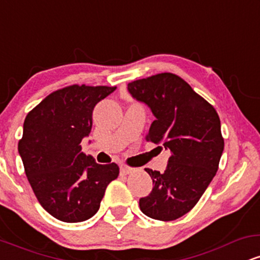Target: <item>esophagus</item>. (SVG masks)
<instances>
[{"label": "esophagus", "mask_w": 260, "mask_h": 260, "mask_svg": "<svg viewBox=\"0 0 260 260\" xmlns=\"http://www.w3.org/2000/svg\"><path fill=\"white\" fill-rule=\"evenodd\" d=\"M133 171H134V170L128 168V166H124V165L121 166V176H127V175L132 174Z\"/></svg>", "instance_id": "34e87169"}]
</instances>
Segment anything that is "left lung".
I'll return each instance as SVG.
<instances>
[{
  "label": "left lung",
  "mask_w": 260,
  "mask_h": 260,
  "mask_svg": "<svg viewBox=\"0 0 260 260\" xmlns=\"http://www.w3.org/2000/svg\"><path fill=\"white\" fill-rule=\"evenodd\" d=\"M128 91L155 116L147 139L171 151L162 174L145 169L154 187L139 199L140 210L151 219L172 221L194 207L216 174L223 151L219 115L172 73L134 80Z\"/></svg>",
  "instance_id": "1"
}]
</instances>
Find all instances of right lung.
Wrapping results in <instances>:
<instances>
[{"mask_svg":"<svg viewBox=\"0 0 260 260\" xmlns=\"http://www.w3.org/2000/svg\"><path fill=\"white\" fill-rule=\"evenodd\" d=\"M115 90L71 85L53 91L26 115L18 151L39 203L61 221L94 216L106 187L120 174L115 162L100 165L80 147L91 131L95 105Z\"/></svg>","mask_w":260,"mask_h":260,"instance_id":"right-lung-1","label":"right lung"}]
</instances>
